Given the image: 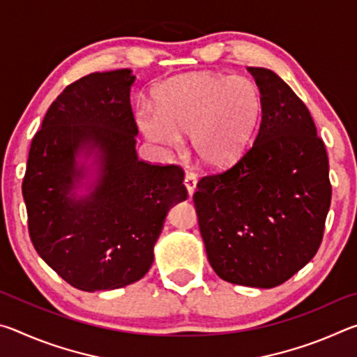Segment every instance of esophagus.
<instances>
[{"label": "esophagus", "mask_w": 357, "mask_h": 357, "mask_svg": "<svg viewBox=\"0 0 357 357\" xmlns=\"http://www.w3.org/2000/svg\"><path fill=\"white\" fill-rule=\"evenodd\" d=\"M184 185L187 189V193H189V197H192L193 192H195V189H197V176H195V174L187 172L185 176H184Z\"/></svg>", "instance_id": "obj_1"}]
</instances>
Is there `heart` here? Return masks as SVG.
<instances>
[{"instance_id":"1","label":"heart","mask_w":357,"mask_h":357,"mask_svg":"<svg viewBox=\"0 0 357 357\" xmlns=\"http://www.w3.org/2000/svg\"><path fill=\"white\" fill-rule=\"evenodd\" d=\"M263 112V94L250 78L193 72L162 84L155 107L137 108V123L146 138L168 149L192 135L197 159L209 170H225L250 146Z\"/></svg>"}]
</instances>
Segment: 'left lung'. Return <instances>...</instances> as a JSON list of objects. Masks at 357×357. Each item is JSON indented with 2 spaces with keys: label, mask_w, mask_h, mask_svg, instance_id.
I'll return each instance as SVG.
<instances>
[{
  "label": "left lung",
  "mask_w": 357,
  "mask_h": 357,
  "mask_svg": "<svg viewBox=\"0 0 357 357\" xmlns=\"http://www.w3.org/2000/svg\"><path fill=\"white\" fill-rule=\"evenodd\" d=\"M249 70L264 100L255 143L229 170L202 178L193 202L215 274L234 285L274 288L321 244L329 160L293 89L273 70Z\"/></svg>",
  "instance_id": "1"
}]
</instances>
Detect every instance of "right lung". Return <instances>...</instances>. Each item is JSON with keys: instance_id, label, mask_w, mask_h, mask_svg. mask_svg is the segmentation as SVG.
I'll return each mask as SVG.
<instances>
[{"instance_id": "right-lung-1", "label": "right lung", "mask_w": 357, "mask_h": 357, "mask_svg": "<svg viewBox=\"0 0 357 357\" xmlns=\"http://www.w3.org/2000/svg\"><path fill=\"white\" fill-rule=\"evenodd\" d=\"M130 69L69 84L29 148L22 192L40 258L82 291L130 285L148 273L172 206L187 200L176 165L138 159Z\"/></svg>"}]
</instances>
